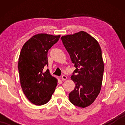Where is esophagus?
Masks as SVG:
<instances>
[{"label":"esophagus","mask_w":125,"mask_h":125,"mask_svg":"<svg viewBox=\"0 0 125 125\" xmlns=\"http://www.w3.org/2000/svg\"><path fill=\"white\" fill-rule=\"evenodd\" d=\"M61 79H62V81H64V80H66L67 79V77H66L65 75H62V76H61Z\"/></svg>","instance_id":"esophagus-1"}]
</instances>
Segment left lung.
Masks as SVG:
<instances>
[{"label":"left lung","instance_id":"obj_1","mask_svg":"<svg viewBox=\"0 0 125 125\" xmlns=\"http://www.w3.org/2000/svg\"><path fill=\"white\" fill-rule=\"evenodd\" d=\"M61 39L76 68L71 77L76 86L69 94V101L76 106L88 107L101 89L104 70L101 49L98 42L84 31Z\"/></svg>","mask_w":125,"mask_h":125}]
</instances>
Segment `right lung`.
Masks as SVG:
<instances>
[{"label": "right lung", "mask_w": 125, "mask_h": 125, "mask_svg": "<svg viewBox=\"0 0 125 125\" xmlns=\"http://www.w3.org/2000/svg\"><path fill=\"white\" fill-rule=\"evenodd\" d=\"M60 36L46 33L34 35L24 44L20 53L18 70L21 88L28 100L36 105L47 103L54 93L57 80L52 76L48 66V50Z\"/></svg>", "instance_id": "add662e5"}]
</instances>
